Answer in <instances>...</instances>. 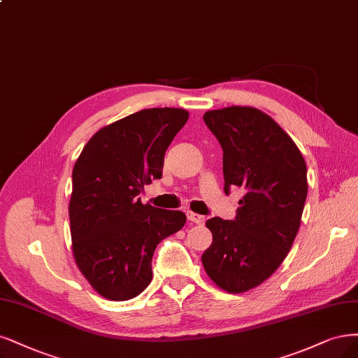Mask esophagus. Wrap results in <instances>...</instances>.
<instances>
[{
	"instance_id": "34e87169",
	"label": "esophagus",
	"mask_w": 358,
	"mask_h": 358,
	"mask_svg": "<svg viewBox=\"0 0 358 358\" xmlns=\"http://www.w3.org/2000/svg\"><path fill=\"white\" fill-rule=\"evenodd\" d=\"M187 216H188V219H189L191 222H194V224H199V225H203L204 220H206L204 216H201V215H199V213H194V212H188Z\"/></svg>"
}]
</instances>
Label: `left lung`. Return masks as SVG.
Segmentation results:
<instances>
[{
	"instance_id": "8db88e82",
	"label": "left lung",
	"mask_w": 358,
	"mask_h": 358,
	"mask_svg": "<svg viewBox=\"0 0 358 358\" xmlns=\"http://www.w3.org/2000/svg\"><path fill=\"white\" fill-rule=\"evenodd\" d=\"M203 120L224 150L225 192L245 191L234 220L212 217L213 241L203 256L217 287H257L285 261L299 231L308 194L299 148L277 122L253 106L207 110Z\"/></svg>"
}]
</instances>
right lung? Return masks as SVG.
Wrapping results in <instances>:
<instances>
[{"label":"right lung","mask_w":358,"mask_h":358,"mask_svg":"<svg viewBox=\"0 0 358 358\" xmlns=\"http://www.w3.org/2000/svg\"><path fill=\"white\" fill-rule=\"evenodd\" d=\"M180 108H150L97 130L72 170L69 224L76 264L109 301H129L152 280L158 243L187 222L138 199L163 175L164 154L188 121Z\"/></svg>","instance_id":"right-lung-1"}]
</instances>
